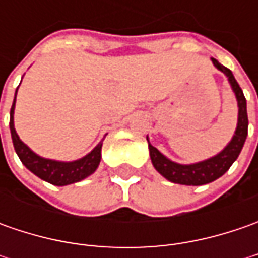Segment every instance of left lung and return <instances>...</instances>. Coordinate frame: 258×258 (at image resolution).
<instances>
[{
    "label": "left lung",
    "instance_id": "obj_1",
    "mask_svg": "<svg viewBox=\"0 0 258 258\" xmlns=\"http://www.w3.org/2000/svg\"><path fill=\"white\" fill-rule=\"evenodd\" d=\"M214 66L221 70L224 75L228 77V82L233 87L237 102H238V124L235 135L231 139V142L227 145V148L223 152L214 156L211 159H207L204 162H198L194 165H179L169 161L165 158L155 146L149 144V154L154 164L155 169L165 176L168 181L181 185H204L210 183L223 176L224 173L230 169V166L234 164V161L238 158V155L243 149L247 132H248V117H247V103L244 97L243 90L238 86L237 80L234 79L233 73L230 69L220 64L215 58H213Z\"/></svg>",
    "mask_w": 258,
    "mask_h": 258
}]
</instances>
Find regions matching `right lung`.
Masks as SVG:
<instances>
[{
	"instance_id": "1",
	"label": "right lung",
	"mask_w": 258,
	"mask_h": 258,
	"mask_svg": "<svg viewBox=\"0 0 258 258\" xmlns=\"http://www.w3.org/2000/svg\"><path fill=\"white\" fill-rule=\"evenodd\" d=\"M14 106L15 99L14 103L11 106V112H10L11 138H13L15 152L18 155V158L21 159V162L25 165L27 169H30L38 178L53 183V185H57V186L79 182L96 171V168L100 164V158H102L100 156L102 142L97 145L90 154L86 155L85 158H82L79 161H75V162H57V161L41 158V156L35 155L24 142H21V139L18 138V135L15 132L14 116H13L14 114Z\"/></svg>"
}]
</instances>
